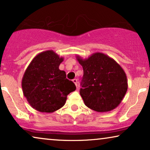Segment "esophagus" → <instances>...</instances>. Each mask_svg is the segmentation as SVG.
Here are the masks:
<instances>
[{
    "mask_svg": "<svg viewBox=\"0 0 150 150\" xmlns=\"http://www.w3.org/2000/svg\"><path fill=\"white\" fill-rule=\"evenodd\" d=\"M72 81H73V83L75 84V85L76 86V87L78 88V85H77V83H78V82H77V80H76V79H74Z\"/></svg>",
    "mask_w": 150,
    "mask_h": 150,
    "instance_id": "34e87169",
    "label": "esophagus"
}]
</instances>
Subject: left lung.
Wrapping results in <instances>:
<instances>
[{
    "mask_svg": "<svg viewBox=\"0 0 150 150\" xmlns=\"http://www.w3.org/2000/svg\"><path fill=\"white\" fill-rule=\"evenodd\" d=\"M83 68L82 88L84 103L97 112H108L117 107L128 89L126 73L113 59L95 52L87 59L76 55Z\"/></svg>",
    "mask_w": 150,
    "mask_h": 150,
    "instance_id": "left-lung-1",
    "label": "left lung"
}]
</instances>
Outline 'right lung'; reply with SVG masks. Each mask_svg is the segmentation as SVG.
<instances>
[{
	"label": "right lung",
	"mask_w": 150,
	"mask_h": 150,
	"mask_svg": "<svg viewBox=\"0 0 150 150\" xmlns=\"http://www.w3.org/2000/svg\"><path fill=\"white\" fill-rule=\"evenodd\" d=\"M54 51L39 53L28 65L22 80L24 97L32 108L42 112H53L63 107L67 96L76 90L72 81L59 69L63 61Z\"/></svg>",
	"instance_id": "obj_1"
}]
</instances>
